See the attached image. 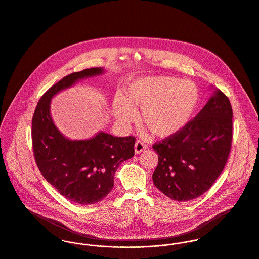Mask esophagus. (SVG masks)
<instances>
[{"mask_svg": "<svg viewBox=\"0 0 259 259\" xmlns=\"http://www.w3.org/2000/svg\"><path fill=\"white\" fill-rule=\"evenodd\" d=\"M134 149H135V153H136V154H140V153L143 152L144 150L147 149V146H146L142 141L138 140V141H136V143H135Z\"/></svg>", "mask_w": 259, "mask_h": 259, "instance_id": "obj_1", "label": "esophagus"}]
</instances>
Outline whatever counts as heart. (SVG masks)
I'll list each match as a JSON object with an SVG mask.
<instances>
[{
  "label": "heart",
  "instance_id": "1",
  "mask_svg": "<svg viewBox=\"0 0 259 259\" xmlns=\"http://www.w3.org/2000/svg\"><path fill=\"white\" fill-rule=\"evenodd\" d=\"M200 101L195 83L172 76H148L134 79L123 87L122 95L112 100L113 115L123 125L135 119L154 136L168 138L179 133L194 114Z\"/></svg>",
  "mask_w": 259,
  "mask_h": 259
}]
</instances>
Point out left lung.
<instances>
[{
    "label": "left lung",
    "instance_id": "obj_1",
    "mask_svg": "<svg viewBox=\"0 0 259 259\" xmlns=\"http://www.w3.org/2000/svg\"><path fill=\"white\" fill-rule=\"evenodd\" d=\"M231 140L232 108L226 94L215 89L179 133L153 146L159 159L154 185L174 201L199 198L223 172Z\"/></svg>",
    "mask_w": 259,
    "mask_h": 259
}]
</instances>
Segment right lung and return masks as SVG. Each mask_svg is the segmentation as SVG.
Returning <instances> with one entry per match:
<instances>
[{
	"instance_id": "obj_1",
	"label": "right lung",
	"mask_w": 259,
	"mask_h": 259,
	"mask_svg": "<svg viewBox=\"0 0 259 259\" xmlns=\"http://www.w3.org/2000/svg\"><path fill=\"white\" fill-rule=\"evenodd\" d=\"M103 72L102 67H93L63 77L41 96L31 123L37 168L61 196L81 205L98 202L111 192L119 165L134 156L135 138L101 131L87 140L68 139L54 123L51 101L77 81Z\"/></svg>"
}]
</instances>
